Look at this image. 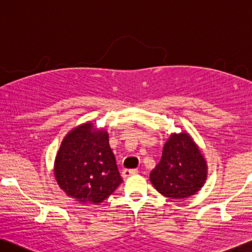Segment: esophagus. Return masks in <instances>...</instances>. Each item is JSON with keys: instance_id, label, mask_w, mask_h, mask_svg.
I'll return each instance as SVG.
<instances>
[{"instance_id": "1", "label": "esophagus", "mask_w": 252, "mask_h": 252, "mask_svg": "<svg viewBox=\"0 0 252 252\" xmlns=\"http://www.w3.org/2000/svg\"><path fill=\"white\" fill-rule=\"evenodd\" d=\"M135 174H138L137 169H125L122 171V177L126 178V177L132 176V175H135Z\"/></svg>"}]
</instances>
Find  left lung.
I'll list each match as a JSON object with an SVG mask.
<instances>
[{
  "mask_svg": "<svg viewBox=\"0 0 252 252\" xmlns=\"http://www.w3.org/2000/svg\"><path fill=\"white\" fill-rule=\"evenodd\" d=\"M207 178V162L189 133H171L165 142L160 161L150 173L159 193L173 199L195 195Z\"/></svg>",
  "mask_w": 252,
  "mask_h": 252,
  "instance_id": "8db88e82",
  "label": "left lung"
}]
</instances>
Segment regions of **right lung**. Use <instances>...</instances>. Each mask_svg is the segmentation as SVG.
<instances>
[{"instance_id": "obj_1", "label": "right lung", "mask_w": 252, "mask_h": 252, "mask_svg": "<svg viewBox=\"0 0 252 252\" xmlns=\"http://www.w3.org/2000/svg\"><path fill=\"white\" fill-rule=\"evenodd\" d=\"M54 175L67 196L82 204H98L122 183L109 133L86 122L63 139L55 158Z\"/></svg>"}]
</instances>
